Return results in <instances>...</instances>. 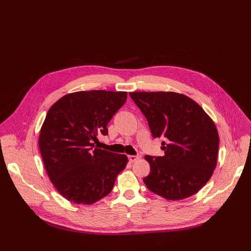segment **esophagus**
Returning a JSON list of instances; mask_svg holds the SVG:
<instances>
[{"mask_svg": "<svg viewBox=\"0 0 251 251\" xmlns=\"http://www.w3.org/2000/svg\"><path fill=\"white\" fill-rule=\"evenodd\" d=\"M128 159H129V161H130L131 163H134V162H136L137 160L140 159V156H139V155H131V156L128 157Z\"/></svg>", "mask_w": 251, "mask_h": 251, "instance_id": "esophagus-1", "label": "esophagus"}]
</instances>
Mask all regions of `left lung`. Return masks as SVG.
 Segmentation results:
<instances>
[{
  "instance_id": "left-lung-1",
  "label": "left lung",
  "mask_w": 251,
  "mask_h": 251,
  "mask_svg": "<svg viewBox=\"0 0 251 251\" xmlns=\"http://www.w3.org/2000/svg\"><path fill=\"white\" fill-rule=\"evenodd\" d=\"M147 119L153 138L164 137V156L146 155L150 174L146 187L167 200L177 201L198 193L217 166L220 138L201 107L176 92H131Z\"/></svg>"
}]
</instances>
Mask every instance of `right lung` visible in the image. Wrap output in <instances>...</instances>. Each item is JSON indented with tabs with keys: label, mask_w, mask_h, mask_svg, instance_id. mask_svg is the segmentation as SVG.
Here are the masks:
<instances>
[{
	"label": "right lung",
	"mask_w": 251,
	"mask_h": 251,
	"mask_svg": "<svg viewBox=\"0 0 251 251\" xmlns=\"http://www.w3.org/2000/svg\"><path fill=\"white\" fill-rule=\"evenodd\" d=\"M127 100V92L79 91L56 101L40 133V150L52 185L66 200L91 204L108 195L126 155L98 149V134H108L109 121Z\"/></svg>",
	"instance_id": "right-lung-1"
}]
</instances>
